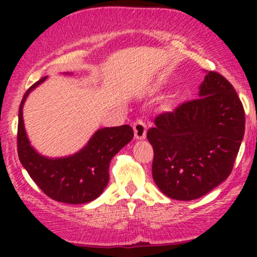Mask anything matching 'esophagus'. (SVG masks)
<instances>
[{"label": "esophagus", "instance_id": "obj_1", "mask_svg": "<svg viewBox=\"0 0 257 257\" xmlns=\"http://www.w3.org/2000/svg\"><path fill=\"white\" fill-rule=\"evenodd\" d=\"M133 129H134V136H136L137 139L145 138V134H147V124H145L142 119H138L137 121H134Z\"/></svg>", "mask_w": 257, "mask_h": 257}]
</instances>
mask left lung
I'll list each match as a JSON object with an SVG mask.
<instances>
[{"mask_svg":"<svg viewBox=\"0 0 257 257\" xmlns=\"http://www.w3.org/2000/svg\"><path fill=\"white\" fill-rule=\"evenodd\" d=\"M147 138L154 149L153 179L175 200H195L231 173L245 133V112L225 77L206 73L199 98L162 113Z\"/></svg>","mask_w":257,"mask_h":257,"instance_id":"1","label":"left lung"}]
</instances>
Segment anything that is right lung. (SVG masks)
<instances>
[{"mask_svg": "<svg viewBox=\"0 0 257 257\" xmlns=\"http://www.w3.org/2000/svg\"><path fill=\"white\" fill-rule=\"evenodd\" d=\"M46 78L43 77L36 82L25 93L20 104L18 158L32 180L51 199L66 204L89 203L97 199L108 185L110 160L133 139L134 132L128 124L98 129L76 154L63 158L41 155L28 141L22 109L28 94Z\"/></svg>", "mask_w": 257, "mask_h": 257, "instance_id": "1", "label": "right lung"}]
</instances>
